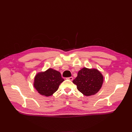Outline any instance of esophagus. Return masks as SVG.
<instances>
[{"mask_svg":"<svg viewBox=\"0 0 132 132\" xmlns=\"http://www.w3.org/2000/svg\"><path fill=\"white\" fill-rule=\"evenodd\" d=\"M67 79H68V80H71V81H72L73 80V78L72 77H69V78H67Z\"/></svg>","mask_w":132,"mask_h":132,"instance_id":"1","label":"esophagus"}]
</instances>
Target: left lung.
<instances>
[{
    "label": "left lung",
    "instance_id": "8db88e82",
    "mask_svg": "<svg viewBox=\"0 0 132 132\" xmlns=\"http://www.w3.org/2000/svg\"><path fill=\"white\" fill-rule=\"evenodd\" d=\"M103 78L97 69H89L84 68L78 73L73 82L77 85L78 90L85 96L94 95L100 89Z\"/></svg>",
    "mask_w": 132,
    "mask_h": 132
}]
</instances>
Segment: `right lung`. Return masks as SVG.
Listing matches in <instances>:
<instances>
[{"mask_svg":"<svg viewBox=\"0 0 132 132\" xmlns=\"http://www.w3.org/2000/svg\"><path fill=\"white\" fill-rule=\"evenodd\" d=\"M64 80L59 71L50 68L35 76L34 87L40 94L50 96L58 90Z\"/></svg>","mask_w":132,"mask_h":132,"instance_id":"1","label":"right lung"}]
</instances>
